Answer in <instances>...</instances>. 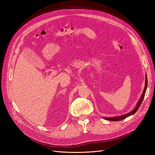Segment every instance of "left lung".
I'll use <instances>...</instances> for the list:
<instances>
[{
    "label": "left lung",
    "mask_w": 155,
    "mask_h": 155,
    "mask_svg": "<svg viewBox=\"0 0 155 155\" xmlns=\"http://www.w3.org/2000/svg\"><path fill=\"white\" fill-rule=\"evenodd\" d=\"M147 87V75H145V85L143 91V93H142L141 97L140 98V100H139V101H138L137 104V106L135 107L134 109L132 111L129 112V113H127V114H125L121 115V116H120L112 117V118H104L107 120H109V121H119V120H124V119H125L126 118H127V117H129L130 115L134 114L135 112L138 110V109H139L140 105H141V104H142V101L143 100V97L145 96V92H146Z\"/></svg>",
    "instance_id": "obj_1"
}]
</instances>
